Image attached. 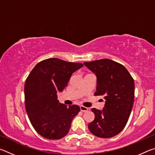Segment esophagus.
Returning a JSON list of instances; mask_svg holds the SVG:
<instances>
[{
    "label": "esophagus",
    "mask_w": 155,
    "mask_h": 155,
    "mask_svg": "<svg viewBox=\"0 0 155 155\" xmlns=\"http://www.w3.org/2000/svg\"><path fill=\"white\" fill-rule=\"evenodd\" d=\"M80 109H81V111L84 112V111H87L88 110V108H87L86 107H84L83 105H81V106H80Z\"/></svg>",
    "instance_id": "34e87169"
}]
</instances>
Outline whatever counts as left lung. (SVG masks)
<instances>
[{
  "label": "left lung",
  "instance_id": "left-lung-1",
  "mask_svg": "<svg viewBox=\"0 0 155 155\" xmlns=\"http://www.w3.org/2000/svg\"><path fill=\"white\" fill-rule=\"evenodd\" d=\"M84 65L97 77L94 95L103 96L105 101L103 110L91 109L95 118L88 128L98 137H112L123 130L130 116L134 103V81L124 65L111 59L84 62Z\"/></svg>",
  "mask_w": 155,
  "mask_h": 155
}]
</instances>
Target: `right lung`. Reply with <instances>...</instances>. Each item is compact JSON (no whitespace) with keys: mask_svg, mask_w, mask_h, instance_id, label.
<instances>
[{"mask_svg":"<svg viewBox=\"0 0 155 155\" xmlns=\"http://www.w3.org/2000/svg\"><path fill=\"white\" fill-rule=\"evenodd\" d=\"M83 66L81 63L48 59L38 63L28 76L25 85L26 111L33 128L43 137L59 140L69 132L80 107L60 103L57 92L67 87L72 74Z\"/></svg>","mask_w":155,"mask_h":155,"instance_id":"add662e5","label":"right lung"}]
</instances>
